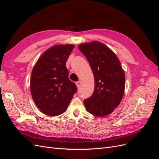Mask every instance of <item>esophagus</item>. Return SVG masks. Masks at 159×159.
Instances as JSON below:
<instances>
[{
    "label": "esophagus",
    "mask_w": 159,
    "mask_h": 159,
    "mask_svg": "<svg viewBox=\"0 0 159 159\" xmlns=\"http://www.w3.org/2000/svg\"><path fill=\"white\" fill-rule=\"evenodd\" d=\"M75 84H76V85H77V87L80 88V86H81V81H78V82H76Z\"/></svg>",
    "instance_id": "obj_1"
}]
</instances>
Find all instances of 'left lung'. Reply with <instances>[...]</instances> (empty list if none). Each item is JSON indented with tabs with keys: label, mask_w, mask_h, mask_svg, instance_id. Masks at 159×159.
Here are the masks:
<instances>
[{
	"label": "left lung",
	"mask_w": 159,
	"mask_h": 159,
	"mask_svg": "<svg viewBox=\"0 0 159 159\" xmlns=\"http://www.w3.org/2000/svg\"><path fill=\"white\" fill-rule=\"evenodd\" d=\"M93 71V95L84 101L88 112L96 117L111 113L123 99L125 75L119 58L109 47L98 41L82 43L78 46Z\"/></svg>",
	"instance_id": "obj_1"
}]
</instances>
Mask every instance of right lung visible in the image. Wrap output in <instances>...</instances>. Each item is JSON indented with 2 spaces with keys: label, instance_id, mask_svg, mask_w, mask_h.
I'll return each mask as SVG.
<instances>
[{
  "label": "right lung",
  "instance_id": "right-lung-1",
  "mask_svg": "<svg viewBox=\"0 0 159 159\" xmlns=\"http://www.w3.org/2000/svg\"><path fill=\"white\" fill-rule=\"evenodd\" d=\"M74 44H56L40 56L32 69L30 92L41 112L48 116L64 113L74 94L75 84L68 78L66 63Z\"/></svg>",
  "mask_w": 159,
  "mask_h": 159
}]
</instances>
